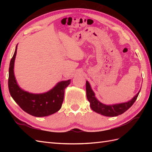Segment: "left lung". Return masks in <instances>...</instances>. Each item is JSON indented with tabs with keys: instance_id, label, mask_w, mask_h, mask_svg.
Instances as JSON below:
<instances>
[{
	"instance_id": "8db88e82",
	"label": "left lung",
	"mask_w": 152,
	"mask_h": 152,
	"mask_svg": "<svg viewBox=\"0 0 152 152\" xmlns=\"http://www.w3.org/2000/svg\"><path fill=\"white\" fill-rule=\"evenodd\" d=\"M140 91L131 101L121 103V104L106 105L102 104L96 99L95 93L93 91L91 88L89 83L88 81H86V95L87 99L90 103V106L93 111L103 115L108 116V117H114L122 114L125 111L131 108V106L134 104L136 101Z\"/></svg>"
}]
</instances>
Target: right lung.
<instances>
[{"instance_id": "1", "label": "right lung", "mask_w": 152, "mask_h": 152, "mask_svg": "<svg viewBox=\"0 0 152 152\" xmlns=\"http://www.w3.org/2000/svg\"><path fill=\"white\" fill-rule=\"evenodd\" d=\"M17 46L9 67L8 88L12 97L23 110L35 117H44L59 111L63 102L64 89L70 84V80L59 82L49 91L41 94L23 90L16 82L14 72Z\"/></svg>"}]
</instances>
